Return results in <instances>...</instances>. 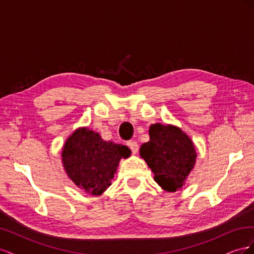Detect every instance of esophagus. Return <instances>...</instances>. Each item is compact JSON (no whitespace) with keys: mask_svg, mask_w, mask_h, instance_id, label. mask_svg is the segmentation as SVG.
<instances>
[{"mask_svg":"<svg viewBox=\"0 0 254 254\" xmlns=\"http://www.w3.org/2000/svg\"><path fill=\"white\" fill-rule=\"evenodd\" d=\"M127 146L130 148V150H131L133 155H135L137 150H139V145H137V143L135 141H128Z\"/></svg>","mask_w":254,"mask_h":254,"instance_id":"esophagus-1","label":"esophagus"}]
</instances>
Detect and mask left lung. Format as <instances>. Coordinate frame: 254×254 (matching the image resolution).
Returning <instances> with one entry per match:
<instances>
[{"mask_svg": "<svg viewBox=\"0 0 254 254\" xmlns=\"http://www.w3.org/2000/svg\"><path fill=\"white\" fill-rule=\"evenodd\" d=\"M153 179L166 191L181 190L196 163L197 152L190 137L181 128L171 124H152L149 141L140 148Z\"/></svg>", "mask_w": 254, "mask_h": 254, "instance_id": "1", "label": "left lung"}]
</instances>
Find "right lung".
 I'll return each instance as SVG.
<instances>
[{
  "label": "right lung",
  "mask_w": 254,
  "mask_h": 254,
  "mask_svg": "<svg viewBox=\"0 0 254 254\" xmlns=\"http://www.w3.org/2000/svg\"><path fill=\"white\" fill-rule=\"evenodd\" d=\"M130 153L127 146L104 141L98 132L79 127L65 140L61 161L76 187L99 196L111 186L121 159H127Z\"/></svg>",
  "instance_id": "right-lung-1"
}]
</instances>
